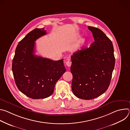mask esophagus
<instances>
[{
  "instance_id": "esophagus-1",
  "label": "esophagus",
  "mask_w": 130,
  "mask_h": 130,
  "mask_svg": "<svg viewBox=\"0 0 130 130\" xmlns=\"http://www.w3.org/2000/svg\"><path fill=\"white\" fill-rule=\"evenodd\" d=\"M66 65H67L68 67H70V66H71V62L70 61H67L66 62Z\"/></svg>"
}]
</instances>
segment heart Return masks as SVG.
<instances>
[{"instance_id":"1","label":"heart","mask_w":130,"mask_h":130,"mask_svg":"<svg viewBox=\"0 0 130 130\" xmlns=\"http://www.w3.org/2000/svg\"><path fill=\"white\" fill-rule=\"evenodd\" d=\"M85 40H82L81 41V46H82V45L85 43Z\"/></svg>"}]
</instances>
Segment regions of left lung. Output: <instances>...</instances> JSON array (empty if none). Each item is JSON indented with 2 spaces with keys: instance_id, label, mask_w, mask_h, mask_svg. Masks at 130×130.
<instances>
[{
  "instance_id": "obj_1",
  "label": "left lung",
  "mask_w": 130,
  "mask_h": 130,
  "mask_svg": "<svg viewBox=\"0 0 130 130\" xmlns=\"http://www.w3.org/2000/svg\"><path fill=\"white\" fill-rule=\"evenodd\" d=\"M88 28L95 42L71 57L72 91L77 97L84 100L96 98L106 91L115 63L112 42L99 29Z\"/></svg>"
}]
</instances>
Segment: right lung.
Segmentation results:
<instances>
[{
	"label": "right lung",
	"instance_id": "obj_1",
	"mask_svg": "<svg viewBox=\"0 0 130 130\" xmlns=\"http://www.w3.org/2000/svg\"><path fill=\"white\" fill-rule=\"evenodd\" d=\"M46 34L44 28H36L17 45L12 61L15 84L22 93L34 99L50 96L55 83L66 71L63 59L53 61L35 55V41Z\"/></svg>",
	"mask_w": 130,
	"mask_h": 130
}]
</instances>
